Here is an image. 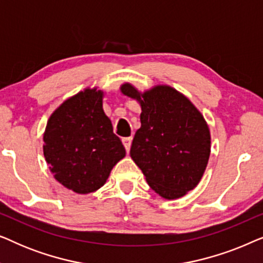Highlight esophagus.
Masks as SVG:
<instances>
[{"mask_svg": "<svg viewBox=\"0 0 263 263\" xmlns=\"http://www.w3.org/2000/svg\"><path fill=\"white\" fill-rule=\"evenodd\" d=\"M122 142H123V145L125 147V151L129 152V151H130V146H132V138L122 139Z\"/></svg>", "mask_w": 263, "mask_h": 263, "instance_id": "34e87169", "label": "esophagus"}]
</instances>
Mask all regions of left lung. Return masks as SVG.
I'll return each instance as SVG.
<instances>
[{"label": "left lung", "mask_w": 263, "mask_h": 263, "mask_svg": "<svg viewBox=\"0 0 263 263\" xmlns=\"http://www.w3.org/2000/svg\"><path fill=\"white\" fill-rule=\"evenodd\" d=\"M123 95L139 100L141 128L135 133L130 157L146 181L167 200L193 190L206 170L211 153L210 129L192 102L170 86L139 93L132 85Z\"/></svg>", "instance_id": "obj_1"}]
</instances>
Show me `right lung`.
<instances>
[{
  "mask_svg": "<svg viewBox=\"0 0 263 263\" xmlns=\"http://www.w3.org/2000/svg\"><path fill=\"white\" fill-rule=\"evenodd\" d=\"M44 157L50 171L78 194L96 192L125 156L103 110V92L86 88L57 107L46 124Z\"/></svg>",
  "mask_w": 263,
  "mask_h": 263,
  "instance_id": "obj_1",
  "label": "right lung"
}]
</instances>
